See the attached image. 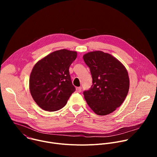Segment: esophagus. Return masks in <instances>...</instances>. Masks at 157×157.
<instances>
[{
  "mask_svg": "<svg viewBox=\"0 0 157 157\" xmlns=\"http://www.w3.org/2000/svg\"><path fill=\"white\" fill-rule=\"evenodd\" d=\"M76 91L78 93H81V87H76Z\"/></svg>",
  "mask_w": 157,
  "mask_h": 157,
  "instance_id": "1",
  "label": "esophagus"
}]
</instances>
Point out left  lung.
<instances>
[{"label": "left lung", "instance_id": "obj_1", "mask_svg": "<svg viewBox=\"0 0 157 157\" xmlns=\"http://www.w3.org/2000/svg\"><path fill=\"white\" fill-rule=\"evenodd\" d=\"M91 71L93 85L83 93L85 100L99 116L110 114L124 101L129 89V78L125 66L115 57L101 51L83 56Z\"/></svg>", "mask_w": 157, "mask_h": 157}]
</instances>
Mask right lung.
<instances>
[{"instance_id": "add662e5", "label": "right lung", "mask_w": 157, "mask_h": 157, "mask_svg": "<svg viewBox=\"0 0 157 157\" xmlns=\"http://www.w3.org/2000/svg\"><path fill=\"white\" fill-rule=\"evenodd\" d=\"M77 57V52L66 49L51 53L33 66L29 80L31 95L42 109L53 112L63 108L75 87L69 68Z\"/></svg>"}]
</instances>
